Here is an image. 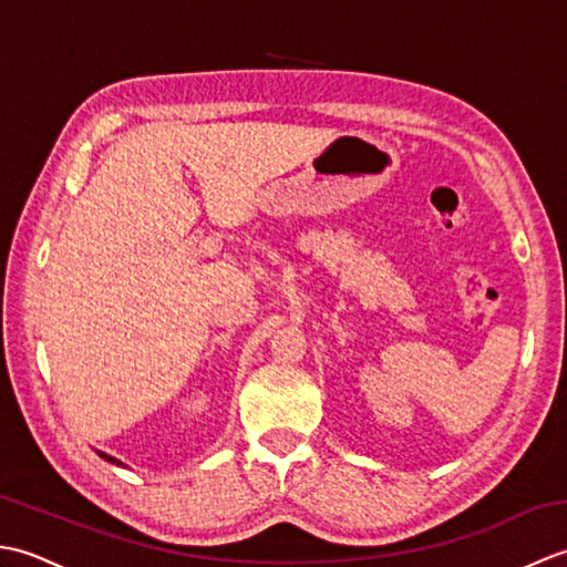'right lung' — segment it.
Here are the masks:
<instances>
[{"label":"right lung","mask_w":567,"mask_h":567,"mask_svg":"<svg viewBox=\"0 0 567 567\" xmlns=\"http://www.w3.org/2000/svg\"><path fill=\"white\" fill-rule=\"evenodd\" d=\"M100 453V457H104L106 463H114V465H122V467H126L122 461H118V457H114V455H110V453H104V451H97Z\"/></svg>","instance_id":"obj_1"}]
</instances>
